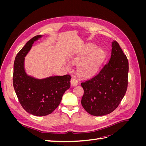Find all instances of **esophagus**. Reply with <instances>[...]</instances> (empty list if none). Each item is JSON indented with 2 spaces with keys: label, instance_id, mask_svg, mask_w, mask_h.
Returning <instances> with one entry per match:
<instances>
[{
  "label": "esophagus",
  "instance_id": "34e87169",
  "mask_svg": "<svg viewBox=\"0 0 146 146\" xmlns=\"http://www.w3.org/2000/svg\"><path fill=\"white\" fill-rule=\"evenodd\" d=\"M70 84L72 86H77L78 85V80L76 78H72L70 80Z\"/></svg>",
  "mask_w": 146,
  "mask_h": 146
}]
</instances>
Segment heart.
<instances>
[{"label":"heart","instance_id":"b5f03b06","mask_svg":"<svg viewBox=\"0 0 146 146\" xmlns=\"http://www.w3.org/2000/svg\"><path fill=\"white\" fill-rule=\"evenodd\" d=\"M92 44H87L76 55L70 58V63L78 64L77 70L82 77H89L94 75L104 60L105 54L102 49ZM69 68V66L67 65Z\"/></svg>","mask_w":146,"mask_h":146}]
</instances>
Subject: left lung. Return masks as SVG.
<instances>
[{"mask_svg": "<svg viewBox=\"0 0 146 146\" xmlns=\"http://www.w3.org/2000/svg\"><path fill=\"white\" fill-rule=\"evenodd\" d=\"M108 62L92 78L82 82L84 94L81 103L93 116H104L113 112L124 97L127 89L129 62L119 44L111 42Z\"/></svg>", "mask_w": 146, "mask_h": 146, "instance_id": "obj_1", "label": "left lung"}]
</instances>
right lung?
<instances>
[{"label": "right lung", "mask_w": 146, "mask_h": 146, "mask_svg": "<svg viewBox=\"0 0 146 146\" xmlns=\"http://www.w3.org/2000/svg\"><path fill=\"white\" fill-rule=\"evenodd\" d=\"M44 35L29 40L17 54L14 63L13 86L21 105L26 111L37 116L52 113L59 105L64 92L70 86L69 75L42 78L30 76L25 69V57L33 43Z\"/></svg>", "instance_id": "right-lung-1"}]
</instances>
